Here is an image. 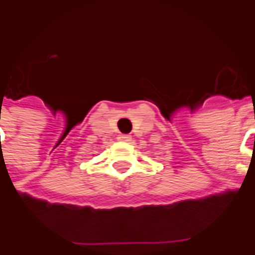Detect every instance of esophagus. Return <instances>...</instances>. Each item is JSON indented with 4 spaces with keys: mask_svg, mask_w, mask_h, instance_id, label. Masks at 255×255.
I'll return each mask as SVG.
<instances>
[{
    "mask_svg": "<svg viewBox=\"0 0 255 255\" xmlns=\"http://www.w3.org/2000/svg\"><path fill=\"white\" fill-rule=\"evenodd\" d=\"M119 141H125V143H128V141H131V137L129 134H119V137H118Z\"/></svg>",
    "mask_w": 255,
    "mask_h": 255,
    "instance_id": "34e87169",
    "label": "esophagus"
}]
</instances>
